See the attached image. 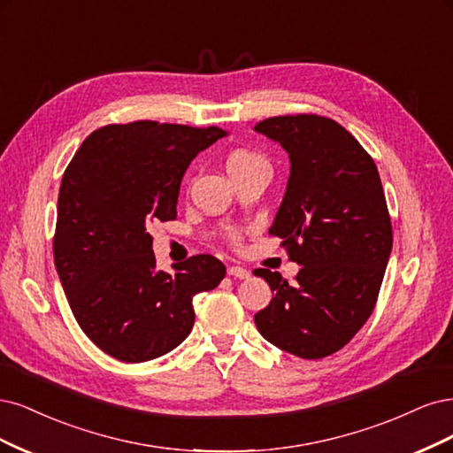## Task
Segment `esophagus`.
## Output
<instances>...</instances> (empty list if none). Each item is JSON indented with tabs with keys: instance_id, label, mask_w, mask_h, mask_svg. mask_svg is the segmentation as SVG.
Returning <instances> with one entry per match:
<instances>
[{
	"instance_id": "esophagus-1",
	"label": "esophagus",
	"mask_w": 453,
	"mask_h": 453,
	"mask_svg": "<svg viewBox=\"0 0 453 453\" xmlns=\"http://www.w3.org/2000/svg\"><path fill=\"white\" fill-rule=\"evenodd\" d=\"M227 274L235 276V279H248V276H250V273H248L244 267H239V265H231L227 269Z\"/></svg>"
}]
</instances>
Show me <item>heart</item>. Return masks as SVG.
Returning a JSON list of instances; mask_svg holds the SVG:
<instances>
[{
  "mask_svg": "<svg viewBox=\"0 0 453 453\" xmlns=\"http://www.w3.org/2000/svg\"><path fill=\"white\" fill-rule=\"evenodd\" d=\"M226 167L229 171V174H235L246 169H254V167H269L267 165V159L261 157L256 152L250 150H233L227 159H226ZM229 239L231 241H237L239 235L235 229H229Z\"/></svg>",
  "mask_w": 453,
  "mask_h": 453,
  "instance_id": "1",
  "label": "heart"
}]
</instances>
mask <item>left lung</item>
Wrapping results in <instances>:
<instances>
[{
  "label": "left lung",
  "mask_w": 453,
  "mask_h": 453,
  "mask_svg": "<svg viewBox=\"0 0 453 453\" xmlns=\"http://www.w3.org/2000/svg\"><path fill=\"white\" fill-rule=\"evenodd\" d=\"M256 131L289 154V179L269 235L301 265L296 282L256 269L274 291L254 316L261 337L303 359L354 339L374 311L391 254V218L374 159L339 122L273 116Z\"/></svg>",
  "instance_id": "obj_1"
}]
</instances>
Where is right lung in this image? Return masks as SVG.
I'll use <instances>...</instances> for the list:
<instances>
[{
	"label": "right lung",
	"mask_w": 453,
	"mask_h": 453,
	"mask_svg": "<svg viewBox=\"0 0 453 453\" xmlns=\"http://www.w3.org/2000/svg\"><path fill=\"white\" fill-rule=\"evenodd\" d=\"M227 131L137 120L86 137L69 162L52 241L54 264L77 324L99 349L126 363L177 348L194 327L192 299L222 282L211 254L156 269V222L177 218L189 162Z\"/></svg>",
	"instance_id": "right-lung-1"
}]
</instances>
